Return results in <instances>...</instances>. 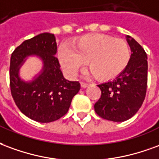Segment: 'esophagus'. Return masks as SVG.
<instances>
[{"mask_svg":"<svg viewBox=\"0 0 159 159\" xmlns=\"http://www.w3.org/2000/svg\"><path fill=\"white\" fill-rule=\"evenodd\" d=\"M80 84H81V87L82 88H86L89 86V84H87V83H84V82H81Z\"/></svg>","mask_w":159,"mask_h":159,"instance_id":"obj_1","label":"esophagus"}]
</instances>
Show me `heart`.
Wrapping results in <instances>:
<instances>
[{
	"label": "heart",
	"mask_w": 159,
	"mask_h": 159,
	"mask_svg": "<svg viewBox=\"0 0 159 159\" xmlns=\"http://www.w3.org/2000/svg\"><path fill=\"white\" fill-rule=\"evenodd\" d=\"M130 56V48L125 40L92 34L80 38L72 48L62 46L59 49L58 60L69 77L76 76L88 61L90 75L107 80L115 78L125 69Z\"/></svg>",
	"instance_id": "b5f03b06"
}]
</instances>
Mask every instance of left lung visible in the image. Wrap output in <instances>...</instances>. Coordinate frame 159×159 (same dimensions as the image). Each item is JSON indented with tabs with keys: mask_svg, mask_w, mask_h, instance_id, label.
Returning <instances> with one entry per match:
<instances>
[{
	"mask_svg": "<svg viewBox=\"0 0 159 159\" xmlns=\"http://www.w3.org/2000/svg\"><path fill=\"white\" fill-rule=\"evenodd\" d=\"M131 56L124 71L113 79L98 84L102 96L94 105L102 119L124 122L137 113L146 97L148 84V57L135 39L126 35Z\"/></svg>",
	"mask_w": 159,
	"mask_h": 159,
	"instance_id": "1",
	"label": "left lung"
}]
</instances>
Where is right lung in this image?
I'll return each mask as SVG.
<instances>
[{"mask_svg": "<svg viewBox=\"0 0 159 159\" xmlns=\"http://www.w3.org/2000/svg\"><path fill=\"white\" fill-rule=\"evenodd\" d=\"M57 48L55 35L42 33L24 40L11 54V96L21 112L37 122H52L65 115L73 97L80 89L78 81H69L63 77L55 57ZM30 56L40 59L43 68L31 81H27L20 79L19 71Z\"/></svg>", "mask_w": 159, "mask_h": 159, "instance_id": "1", "label": "right lung"}]
</instances>
